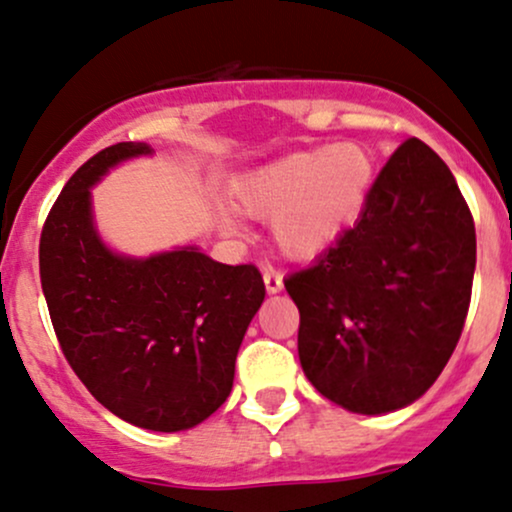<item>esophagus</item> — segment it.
<instances>
[{
    "instance_id": "esophagus-1",
    "label": "esophagus",
    "mask_w": 512,
    "mask_h": 512,
    "mask_svg": "<svg viewBox=\"0 0 512 512\" xmlns=\"http://www.w3.org/2000/svg\"><path fill=\"white\" fill-rule=\"evenodd\" d=\"M263 283H266L268 292H280L283 290V273H280L278 268L266 266L263 268Z\"/></svg>"
}]
</instances>
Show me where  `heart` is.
Returning a JSON list of instances; mask_svg holds the SVG:
<instances>
[{"mask_svg": "<svg viewBox=\"0 0 512 512\" xmlns=\"http://www.w3.org/2000/svg\"><path fill=\"white\" fill-rule=\"evenodd\" d=\"M372 174L365 147H317L258 166L234 186V198L246 215L271 220L273 241L285 256L309 258L355 220ZM222 227L234 232L237 222L225 212Z\"/></svg>", "mask_w": 512, "mask_h": 512, "instance_id": "heart-1", "label": "heart"}]
</instances>
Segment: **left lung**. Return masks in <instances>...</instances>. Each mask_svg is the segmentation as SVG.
Segmentation results:
<instances>
[{
	"mask_svg": "<svg viewBox=\"0 0 512 512\" xmlns=\"http://www.w3.org/2000/svg\"><path fill=\"white\" fill-rule=\"evenodd\" d=\"M474 266V217L455 176L409 137L377 174L360 220L285 278L307 380L367 416L416 401L457 348Z\"/></svg>",
	"mask_w": 512,
	"mask_h": 512,
	"instance_id": "8db88e82",
	"label": "left lung"
}]
</instances>
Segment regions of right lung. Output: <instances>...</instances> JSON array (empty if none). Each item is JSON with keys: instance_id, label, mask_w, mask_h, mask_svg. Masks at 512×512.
Segmentation results:
<instances>
[{"instance_id": "1", "label": "right lung", "mask_w": 512, "mask_h": 512, "mask_svg": "<svg viewBox=\"0 0 512 512\" xmlns=\"http://www.w3.org/2000/svg\"><path fill=\"white\" fill-rule=\"evenodd\" d=\"M147 152L118 142L74 171L40 232V285L62 353L91 396L132 426L176 433L227 401L266 285L254 263L225 266L198 249L137 261L101 244L89 188Z\"/></svg>"}]
</instances>
